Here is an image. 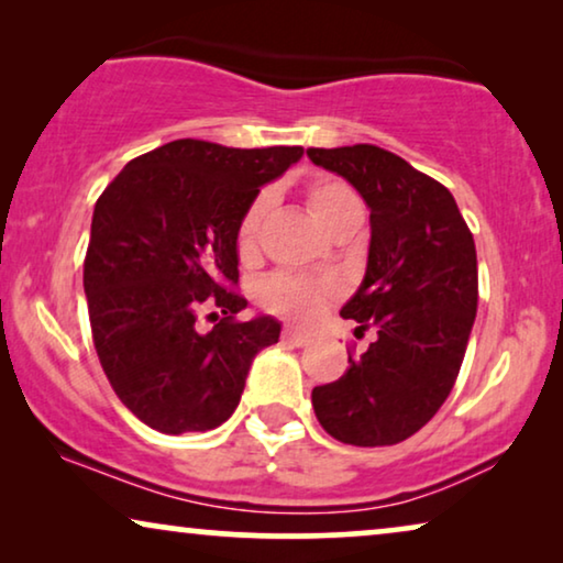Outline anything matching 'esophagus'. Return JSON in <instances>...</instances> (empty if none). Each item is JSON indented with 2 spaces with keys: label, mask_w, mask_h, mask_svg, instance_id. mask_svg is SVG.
<instances>
[{
  "label": "esophagus",
  "mask_w": 563,
  "mask_h": 563,
  "mask_svg": "<svg viewBox=\"0 0 563 563\" xmlns=\"http://www.w3.org/2000/svg\"><path fill=\"white\" fill-rule=\"evenodd\" d=\"M284 341H289V343H295V345H307L312 341V335L310 333H305V330H299V328H284Z\"/></svg>",
  "instance_id": "34e87169"
}]
</instances>
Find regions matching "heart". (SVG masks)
Listing matches in <instances>:
<instances>
[{"label": "heart", "instance_id": "b5f03b06", "mask_svg": "<svg viewBox=\"0 0 563 563\" xmlns=\"http://www.w3.org/2000/svg\"><path fill=\"white\" fill-rule=\"evenodd\" d=\"M358 205V199L353 191L345 187L343 181L330 179V176H320L307 184V207H310L312 218L320 222L322 228H328L338 214L349 207ZM268 210V197L261 195L249 210H245L241 225H238L235 249L238 256L249 261L256 256L258 251V235L261 225H264ZM335 284L333 282H310L299 279V276H274L264 284V305L268 310L284 314V318L295 320H312L318 314L330 297H335Z\"/></svg>", "mask_w": 563, "mask_h": 563}]
</instances>
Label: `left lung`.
Wrapping results in <instances>:
<instances>
[{"instance_id": "left-lung-1", "label": "left lung", "mask_w": 563, "mask_h": 563, "mask_svg": "<svg viewBox=\"0 0 563 563\" xmlns=\"http://www.w3.org/2000/svg\"><path fill=\"white\" fill-rule=\"evenodd\" d=\"M343 176L372 214L366 272L343 305L376 341L341 379L312 389L320 426L349 445H395L451 395L476 318V249L443 184L376 145L307 148Z\"/></svg>"}]
</instances>
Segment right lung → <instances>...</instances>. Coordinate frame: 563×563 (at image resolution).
I'll list each match as a JSON object with an SVG mask.
<instances>
[{
    "label": "right lung",
    "instance_id": "1",
    "mask_svg": "<svg viewBox=\"0 0 563 563\" xmlns=\"http://www.w3.org/2000/svg\"><path fill=\"white\" fill-rule=\"evenodd\" d=\"M299 145L228 148L174 141L130 161L102 191L84 261L91 335L120 402L158 433H202L241 402L258 351L282 322L235 320L238 225ZM219 320L202 334L196 318Z\"/></svg>",
    "mask_w": 563,
    "mask_h": 563
}]
</instances>
